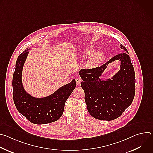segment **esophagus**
<instances>
[{"label": "esophagus", "instance_id": "esophagus-1", "mask_svg": "<svg viewBox=\"0 0 153 153\" xmlns=\"http://www.w3.org/2000/svg\"><path fill=\"white\" fill-rule=\"evenodd\" d=\"M75 80H76V83H77V85H79V84L81 83L82 79H81L80 77H77L75 79Z\"/></svg>", "mask_w": 153, "mask_h": 153}]
</instances>
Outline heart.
Wrapping results in <instances>:
<instances>
[{"label": "heart", "mask_w": 153, "mask_h": 153, "mask_svg": "<svg viewBox=\"0 0 153 153\" xmlns=\"http://www.w3.org/2000/svg\"><path fill=\"white\" fill-rule=\"evenodd\" d=\"M94 48L93 47H87L83 51L84 56H89L94 52ZM104 58V54L102 51L94 53L91 55L85 62V65L88 68H94L98 65Z\"/></svg>", "instance_id": "heart-1"}]
</instances>
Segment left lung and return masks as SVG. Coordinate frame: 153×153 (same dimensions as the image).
<instances>
[{
	"label": "left lung",
	"mask_w": 153,
	"mask_h": 153,
	"mask_svg": "<svg viewBox=\"0 0 153 153\" xmlns=\"http://www.w3.org/2000/svg\"><path fill=\"white\" fill-rule=\"evenodd\" d=\"M116 55L101 67L82 69L79 74L83 80L81 86L85 92V100L89 113L95 119L113 120L120 117L134 99L135 72L126 48ZM119 59L121 70L112 80L102 81L99 77L108 64Z\"/></svg>",
	"instance_id": "obj_1"
}]
</instances>
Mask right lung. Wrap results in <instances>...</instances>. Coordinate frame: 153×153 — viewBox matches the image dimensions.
<instances>
[{"label":"right lung","instance_id":"1","mask_svg":"<svg viewBox=\"0 0 153 153\" xmlns=\"http://www.w3.org/2000/svg\"><path fill=\"white\" fill-rule=\"evenodd\" d=\"M28 48L21 53L16 61L13 77V96L18 111L33 123L41 125L55 122L62 116L65 102L76 88V81L65 85L53 94L44 98H35L24 90L22 82L24 64Z\"/></svg>","mask_w":153,"mask_h":153}]
</instances>
